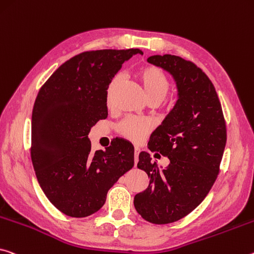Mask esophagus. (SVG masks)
<instances>
[{"instance_id": "34e87169", "label": "esophagus", "mask_w": 254, "mask_h": 254, "mask_svg": "<svg viewBox=\"0 0 254 254\" xmlns=\"http://www.w3.org/2000/svg\"><path fill=\"white\" fill-rule=\"evenodd\" d=\"M139 152H140V149L139 148H135L134 149V165L138 164V158H139Z\"/></svg>"}]
</instances>
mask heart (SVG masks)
<instances>
[{
  "mask_svg": "<svg viewBox=\"0 0 254 254\" xmlns=\"http://www.w3.org/2000/svg\"><path fill=\"white\" fill-rule=\"evenodd\" d=\"M139 80L142 83L144 94L148 100L155 99L158 102L166 97L170 90V82L162 71L154 66H148L140 70ZM121 82V75H114L111 79L106 89V103L111 106L114 100V95ZM152 127V122L147 119H139L134 116H127L121 121L118 126V131L121 135L133 142H139Z\"/></svg>",
  "mask_w": 254,
  "mask_h": 254,
  "instance_id": "obj_1",
  "label": "heart"
}]
</instances>
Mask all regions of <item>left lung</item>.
Returning a JSON list of instances; mask_svg holds the SVG:
<instances>
[{
  "label": "left lung",
  "instance_id": "1",
  "mask_svg": "<svg viewBox=\"0 0 254 254\" xmlns=\"http://www.w3.org/2000/svg\"><path fill=\"white\" fill-rule=\"evenodd\" d=\"M147 61L173 76L178 100L148 142L170 164L159 168L148 152H140L138 168L147 173L149 184L133 202L143 219L170 224L194 210L214 185L226 126L214 84L194 63L171 54L152 55Z\"/></svg>",
  "mask_w": 254,
  "mask_h": 254
}]
</instances>
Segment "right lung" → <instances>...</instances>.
Masks as SVG:
<instances>
[{"mask_svg":"<svg viewBox=\"0 0 254 254\" xmlns=\"http://www.w3.org/2000/svg\"><path fill=\"white\" fill-rule=\"evenodd\" d=\"M138 48L99 50L63 63L35 100L31 116V160L47 199L70 217L90 216L110 189L134 165L132 143L116 139L105 150L91 151L88 134L107 118L106 89L122 64Z\"/></svg>","mask_w":254,"mask_h":254,"instance_id":"right-lung-1","label":"right lung"}]
</instances>
